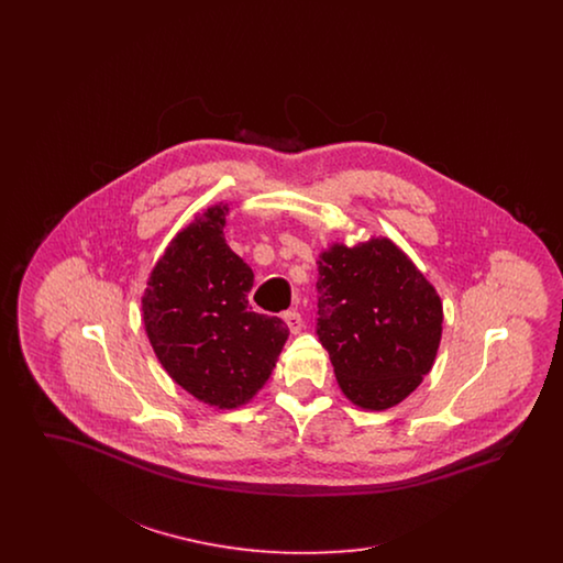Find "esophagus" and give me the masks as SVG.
I'll return each mask as SVG.
<instances>
[{
    "mask_svg": "<svg viewBox=\"0 0 563 563\" xmlns=\"http://www.w3.org/2000/svg\"><path fill=\"white\" fill-rule=\"evenodd\" d=\"M285 322H287V327H289V331L291 333H299L301 331V327H303V319H301V314L297 312V310H289V312H285Z\"/></svg>",
    "mask_w": 563,
    "mask_h": 563,
    "instance_id": "1",
    "label": "esophagus"
}]
</instances>
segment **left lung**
I'll list each match as a JSON object with an SVG mask.
<instances>
[{
  "label": "left lung",
  "mask_w": 563,
  "mask_h": 563,
  "mask_svg": "<svg viewBox=\"0 0 563 563\" xmlns=\"http://www.w3.org/2000/svg\"><path fill=\"white\" fill-rule=\"evenodd\" d=\"M317 333L342 393L382 411L429 374L441 342L434 287L390 239L331 244L319 255Z\"/></svg>",
  "instance_id": "obj_1"
}]
</instances>
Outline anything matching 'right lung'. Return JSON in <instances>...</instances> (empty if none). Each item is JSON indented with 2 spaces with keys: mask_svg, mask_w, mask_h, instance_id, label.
Here are the masks:
<instances>
[{
  "mask_svg": "<svg viewBox=\"0 0 563 563\" xmlns=\"http://www.w3.org/2000/svg\"><path fill=\"white\" fill-rule=\"evenodd\" d=\"M228 205L184 228L152 269L143 322L162 367L198 401L234 409L268 382L287 324L249 306L253 269L223 239Z\"/></svg>",
  "mask_w": 563,
  "mask_h": 563,
  "instance_id": "obj_1",
  "label": "right lung"
}]
</instances>
